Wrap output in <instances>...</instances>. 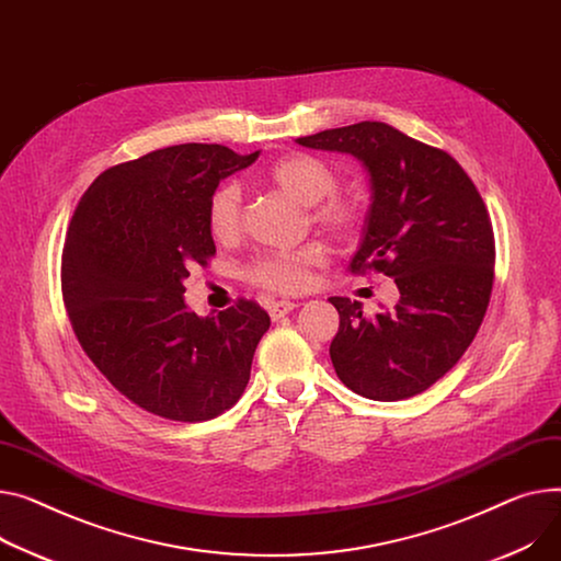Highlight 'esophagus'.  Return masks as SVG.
I'll return each mask as SVG.
<instances>
[{
    "instance_id": "1",
    "label": "esophagus",
    "mask_w": 561,
    "mask_h": 561,
    "mask_svg": "<svg viewBox=\"0 0 561 561\" xmlns=\"http://www.w3.org/2000/svg\"><path fill=\"white\" fill-rule=\"evenodd\" d=\"M300 305L297 302H290V300H279V302H273L271 307H268V311H271V318L273 320H282L284 316H288L293 309H297Z\"/></svg>"
}]
</instances>
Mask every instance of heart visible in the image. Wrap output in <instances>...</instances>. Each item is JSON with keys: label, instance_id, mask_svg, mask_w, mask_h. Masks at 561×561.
Returning <instances> with one entry per match:
<instances>
[{"label": "heart", "instance_id": "1", "mask_svg": "<svg viewBox=\"0 0 561 561\" xmlns=\"http://www.w3.org/2000/svg\"><path fill=\"white\" fill-rule=\"evenodd\" d=\"M268 180L286 196L313 207V220L339 239H352L365 222V209L358 201L335 194L339 173L311 153H293L268 169ZM209 232L216 241H232L241 230V192L237 184H222L207 205ZM322 264V250L307 245L290 252L254 256L245 266V277L254 286L273 293H300L313 282V268Z\"/></svg>", "mask_w": 561, "mask_h": 561}]
</instances>
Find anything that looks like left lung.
Returning a JSON list of instances; mask_svg holds the SVG:
<instances>
[{
    "label": "left lung",
    "mask_w": 561,
    "mask_h": 561,
    "mask_svg": "<svg viewBox=\"0 0 561 561\" xmlns=\"http://www.w3.org/2000/svg\"><path fill=\"white\" fill-rule=\"evenodd\" d=\"M297 144L358 158L371 184L352 273H383L399 288L392 311L371 318L347 297L329 356L360 397L399 401L428 390L467 352L494 284V230L476 184L442 148L381 122L331 128Z\"/></svg>",
    "instance_id": "obj_1"
}]
</instances>
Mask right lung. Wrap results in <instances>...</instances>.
Here are the masks:
<instances>
[{"mask_svg": "<svg viewBox=\"0 0 561 561\" xmlns=\"http://www.w3.org/2000/svg\"><path fill=\"white\" fill-rule=\"evenodd\" d=\"M256 158L220 144L160 148L103 171L71 216L60 271L71 329L101 375L146 413L207 422L250 381L268 313L239 297L198 318L182 279L216 254L207 205L218 182Z\"/></svg>", "mask_w": 561, "mask_h": 561, "instance_id": "1", "label": "right lung"}]
</instances>
